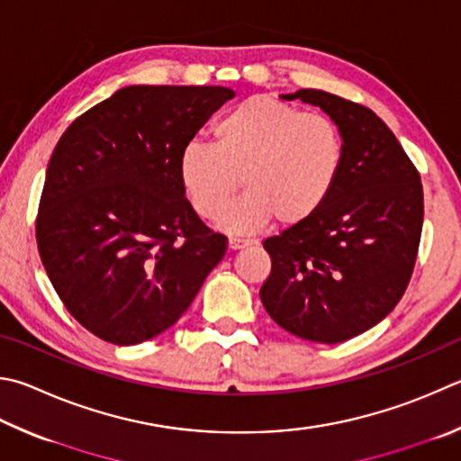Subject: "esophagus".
<instances>
[{
    "label": "esophagus",
    "instance_id": "34e87169",
    "mask_svg": "<svg viewBox=\"0 0 461 461\" xmlns=\"http://www.w3.org/2000/svg\"><path fill=\"white\" fill-rule=\"evenodd\" d=\"M254 241L252 240H241V238H230L228 240V248L230 249H241V248H248L252 246Z\"/></svg>",
    "mask_w": 461,
    "mask_h": 461
}]
</instances>
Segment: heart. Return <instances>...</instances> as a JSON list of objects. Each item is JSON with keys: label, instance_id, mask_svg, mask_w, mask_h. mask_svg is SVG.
<instances>
[{"label": "heart", "instance_id": "b5f03b06", "mask_svg": "<svg viewBox=\"0 0 461 461\" xmlns=\"http://www.w3.org/2000/svg\"><path fill=\"white\" fill-rule=\"evenodd\" d=\"M342 163L345 143L329 116L252 96L213 124V145L181 149L179 181L195 212L215 220L240 177L247 195L223 214V230L256 231L270 220L296 228L329 202Z\"/></svg>", "mask_w": 461, "mask_h": 461}]
</instances>
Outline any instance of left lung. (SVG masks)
<instances>
[{
  "label": "left lung",
  "mask_w": 461,
  "mask_h": 461,
  "mask_svg": "<svg viewBox=\"0 0 461 461\" xmlns=\"http://www.w3.org/2000/svg\"><path fill=\"white\" fill-rule=\"evenodd\" d=\"M282 98L330 116L345 163L321 212L264 241L272 272L259 298L284 330L337 345L373 329L403 296L423 228L421 179L371 108L314 88Z\"/></svg>",
  "instance_id": "8db88e82"
}]
</instances>
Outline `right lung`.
Returning a JSON list of instances; mask_svg holds the SVG:
<instances>
[{
	"label": "right lung",
	"mask_w": 461,
	"mask_h": 461,
	"mask_svg": "<svg viewBox=\"0 0 461 461\" xmlns=\"http://www.w3.org/2000/svg\"><path fill=\"white\" fill-rule=\"evenodd\" d=\"M236 92L127 86L78 116L50 157L36 240L68 312L113 345L179 321L228 249L199 220L179 155Z\"/></svg>",
	"instance_id": "add662e5"
}]
</instances>
